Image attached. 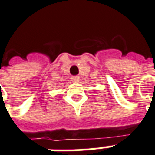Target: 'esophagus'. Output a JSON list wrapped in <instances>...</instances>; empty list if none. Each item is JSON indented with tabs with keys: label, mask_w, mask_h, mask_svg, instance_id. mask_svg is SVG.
Returning a JSON list of instances; mask_svg holds the SVG:
<instances>
[{
	"label": "esophagus",
	"mask_w": 155,
	"mask_h": 155,
	"mask_svg": "<svg viewBox=\"0 0 155 155\" xmlns=\"http://www.w3.org/2000/svg\"><path fill=\"white\" fill-rule=\"evenodd\" d=\"M71 81L73 82H79L80 81V77L78 75H74V76H72Z\"/></svg>",
	"instance_id": "obj_1"
}]
</instances>
